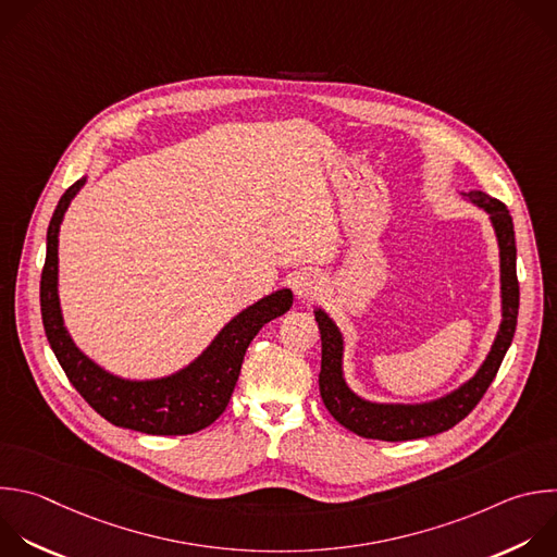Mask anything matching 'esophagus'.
Returning <instances> with one entry per match:
<instances>
[{
    "label": "esophagus",
    "instance_id": "1",
    "mask_svg": "<svg viewBox=\"0 0 557 557\" xmlns=\"http://www.w3.org/2000/svg\"><path fill=\"white\" fill-rule=\"evenodd\" d=\"M323 293V280L317 273H301L295 280V295L301 301H312Z\"/></svg>",
    "mask_w": 557,
    "mask_h": 557
}]
</instances>
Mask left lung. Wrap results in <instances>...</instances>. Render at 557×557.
Listing matches in <instances>:
<instances>
[{
  "label": "left lung",
  "mask_w": 557,
  "mask_h": 557,
  "mask_svg": "<svg viewBox=\"0 0 557 557\" xmlns=\"http://www.w3.org/2000/svg\"><path fill=\"white\" fill-rule=\"evenodd\" d=\"M466 201L481 208L494 227L500 258V325L496 338L476 369V374L459 385L455 392L416 405H394V403H372L364 400L349 389L343 374V334L330 314L321 308L314 310V319L321 332V372H319V392L330 416L345 426L347 431L383 442H407L429 435L444 433L459 424L483 398L492 385L498 367L511 345L518 319V277H516V238L509 210L487 197L481 190L459 193Z\"/></svg>",
  "instance_id": "obj_1"
}]
</instances>
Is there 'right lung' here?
<instances>
[{"instance_id": "obj_1", "label": "right lung", "mask_w": 557, "mask_h": 557, "mask_svg": "<svg viewBox=\"0 0 557 557\" xmlns=\"http://www.w3.org/2000/svg\"><path fill=\"white\" fill-rule=\"evenodd\" d=\"M85 176L65 190L50 227L41 273V317L50 347L76 392L107 422L146 435H190L210 426L230 405L245 351L264 323L293 306L290 288H280L238 312L214 341L178 372L152 379H120L94 362L72 341L59 301V232Z\"/></svg>"}]
</instances>
